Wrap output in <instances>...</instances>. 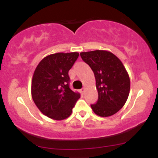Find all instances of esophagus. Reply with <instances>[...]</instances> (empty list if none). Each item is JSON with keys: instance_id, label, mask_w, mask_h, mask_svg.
I'll return each mask as SVG.
<instances>
[{"instance_id": "esophagus-1", "label": "esophagus", "mask_w": 158, "mask_h": 158, "mask_svg": "<svg viewBox=\"0 0 158 158\" xmlns=\"http://www.w3.org/2000/svg\"><path fill=\"white\" fill-rule=\"evenodd\" d=\"M85 88H82V89L80 90V93H81V94H82V95L85 94Z\"/></svg>"}]
</instances>
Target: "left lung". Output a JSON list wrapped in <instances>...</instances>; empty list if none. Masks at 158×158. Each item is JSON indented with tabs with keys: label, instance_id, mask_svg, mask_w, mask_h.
<instances>
[{
	"label": "left lung",
	"instance_id": "1",
	"mask_svg": "<svg viewBox=\"0 0 158 158\" xmlns=\"http://www.w3.org/2000/svg\"><path fill=\"white\" fill-rule=\"evenodd\" d=\"M82 60L90 66L96 79L98 100L91 105L93 111L102 117L118 112L128 99L130 79L122 61L107 50L80 52Z\"/></svg>",
	"mask_w": 158,
	"mask_h": 158
}]
</instances>
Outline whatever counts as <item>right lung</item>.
<instances>
[{
	"mask_svg": "<svg viewBox=\"0 0 158 158\" xmlns=\"http://www.w3.org/2000/svg\"><path fill=\"white\" fill-rule=\"evenodd\" d=\"M79 52H56L47 56L36 67L32 79L31 94L44 115L55 120L70 117L80 94L69 88L68 71Z\"/></svg>",
	"mask_w": 158,
	"mask_h": 158,
	"instance_id": "right-lung-1",
	"label": "right lung"
}]
</instances>
